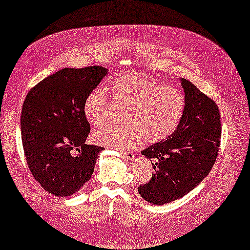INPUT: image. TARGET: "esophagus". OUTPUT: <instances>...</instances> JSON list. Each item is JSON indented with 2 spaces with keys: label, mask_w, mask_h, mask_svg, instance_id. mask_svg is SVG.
Instances as JSON below:
<instances>
[{
  "label": "esophagus",
  "mask_w": 250,
  "mask_h": 250,
  "mask_svg": "<svg viewBox=\"0 0 250 250\" xmlns=\"http://www.w3.org/2000/svg\"><path fill=\"white\" fill-rule=\"evenodd\" d=\"M120 153H121V156H122L124 159H126V160H128V161H132V160H134V158H135L134 154L131 153V152H124V151H121Z\"/></svg>",
  "instance_id": "obj_1"
}]
</instances>
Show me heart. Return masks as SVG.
<instances>
[{
    "label": "heart",
    "mask_w": 250,
    "mask_h": 250,
    "mask_svg": "<svg viewBox=\"0 0 250 250\" xmlns=\"http://www.w3.org/2000/svg\"><path fill=\"white\" fill-rule=\"evenodd\" d=\"M110 90L115 102L126 106L125 125L104 126L92 134L101 146L129 150L142 139L156 144L169 137L180 123L185 108L181 89L160 83L138 73H128L114 79ZM109 100L104 89L88 92L83 102V114L93 126L102 125L109 112Z\"/></svg>",
    "instance_id": "heart-1"
}]
</instances>
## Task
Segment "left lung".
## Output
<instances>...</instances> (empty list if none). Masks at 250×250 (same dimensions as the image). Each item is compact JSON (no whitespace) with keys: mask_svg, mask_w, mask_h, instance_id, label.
<instances>
[{"mask_svg":"<svg viewBox=\"0 0 250 250\" xmlns=\"http://www.w3.org/2000/svg\"><path fill=\"white\" fill-rule=\"evenodd\" d=\"M179 80L185 96L180 123L167 139L141 151L156 173L137 189L142 198L156 206L169 204L193 190L210 172L220 147L217 104L189 80Z\"/></svg>","mask_w":250,"mask_h":250,"instance_id":"obj_1","label":"left lung"}]
</instances>
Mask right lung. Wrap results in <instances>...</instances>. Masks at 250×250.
<instances>
[{
  "label": "right lung",
  "instance_id": "obj_1",
  "mask_svg": "<svg viewBox=\"0 0 250 250\" xmlns=\"http://www.w3.org/2000/svg\"><path fill=\"white\" fill-rule=\"evenodd\" d=\"M108 71L64 68L31 88L23 103L20 125L28 168L55 196L78 192L93 174L104 147L85 144L90 126L83 102Z\"/></svg>",
  "mask_w": 250,
  "mask_h": 250
}]
</instances>
